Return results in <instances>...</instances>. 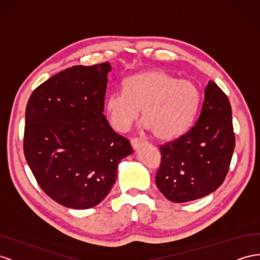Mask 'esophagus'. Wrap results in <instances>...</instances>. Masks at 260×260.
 I'll return each instance as SVG.
<instances>
[{"instance_id": "1", "label": "esophagus", "mask_w": 260, "mask_h": 260, "mask_svg": "<svg viewBox=\"0 0 260 260\" xmlns=\"http://www.w3.org/2000/svg\"><path fill=\"white\" fill-rule=\"evenodd\" d=\"M144 143V141L143 140H141V139H132L131 140V145H132V147H133V150H138V147L140 146V145H142Z\"/></svg>"}]
</instances>
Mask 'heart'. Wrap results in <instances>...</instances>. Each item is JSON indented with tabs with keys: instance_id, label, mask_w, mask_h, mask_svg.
Wrapping results in <instances>:
<instances>
[{
	"instance_id": "heart-1",
	"label": "heart",
	"mask_w": 260,
	"mask_h": 260,
	"mask_svg": "<svg viewBox=\"0 0 260 260\" xmlns=\"http://www.w3.org/2000/svg\"><path fill=\"white\" fill-rule=\"evenodd\" d=\"M199 103L200 92L192 82L154 70L131 76L123 89L111 92L105 109L113 128L124 132L142 108L144 128L157 139L170 141L190 128Z\"/></svg>"
}]
</instances>
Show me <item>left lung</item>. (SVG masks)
<instances>
[{"instance_id": "left-lung-1", "label": "left lung", "mask_w": 260, "mask_h": 260, "mask_svg": "<svg viewBox=\"0 0 260 260\" xmlns=\"http://www.w3.org/2000/svg\"><path fill=\"white\" fill-rule=\"evenodd\" d=\"M234 147L229 98L210 81L192 128L159 147L162 163L156 174L157 188L166 199L176 203L208 196L225 179Z\"/></svg>"}]
</instances>
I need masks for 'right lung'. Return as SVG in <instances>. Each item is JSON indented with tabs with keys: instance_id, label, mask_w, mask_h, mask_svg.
Returning a JSON list of instances; mask_svg holds the SVG:
<instances>
[{
	"instance_id": "obj_1",
	"label": "right lung",
	"mask_w": 260,
	"mask_h": 260,
	"mask_svg": "<svg viewBox=\"0 0 260 260\" xmlns=\"http://www.w3.org/2000/svg\"><path fill=\"white\" fill-rule=\"evenodd\" d=\"M108 62L76 66L47 80L28 101L24 153L41 189L55 202L84 210L101 203L133 150L104 115Z\"/></svg>"
}]
</instances>
